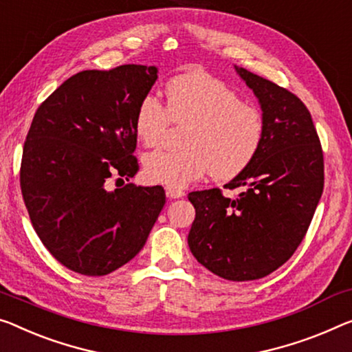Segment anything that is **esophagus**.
I'll return each instance as SVG.
<instances>
[{
  "instance_id": "esophagus-1",
  "label": "esophagus",
  "mask_w": 352,
  "mask_h": 352,
  "mask_svg": "<svg viewBox=\"0 0 352 352\" xmlns=\"http://www.w3.org/2000/svg\"><path fill=\"white\" fill-rule=\"evenodd\" d=\"M166 197L181 198V197H184V192L181 190V188H176V187H166Z\"/></svg>"
}]
</instances>
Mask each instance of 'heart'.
Masks as SVG:
<instances>
[{
    "mask_svg": "<svg viewBox=\"0 0 352 352\" xmlns=\"http://www.w3.org/2000/svg\"><path fill=\"white\" fill-rule=\"evenodd\" d=\"M166 107L154 96L138 102L133 129L148 148L157 146L173 122H190L181 151H155L146 155L148 181L186 187L209 170L215 179L241 175L261 149L266 122L256 105L212 75H177L166 85Z\"/></svg>",
    "mask_w": 352,
    "mask_h": 352,
    "instance_id": "heart-1",
    "label": "heart"
}]
</instances>
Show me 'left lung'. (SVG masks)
Segmentation results:
<instances>
[{
	"mask_svg": "<svg viewBox=\"0 0 352 352\" xmlns=\"http://www.w3.org/2000/svg\"><path fill=\"white\" fill-rule=\"evenodd\" d=\"M237 69V67H236ZM263 108L266 135L256 157L226 190L188 193L195 220L188 247L199 264L232 282L258 280L293 256L324 187L320 137L304 102L269 80L237 69Z\"/></svg>",
	"mask_w": 352,
	"mask_h": 352,
	"instance_id": "obj_1",
	"label": "left lung"
}]
</instances>
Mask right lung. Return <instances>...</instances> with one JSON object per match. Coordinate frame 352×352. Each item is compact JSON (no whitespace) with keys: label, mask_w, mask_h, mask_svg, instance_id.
Returning a JSON list of instances; mask_svg holds the SVG:
<instances>
[{"label":"right lung","mask_w":352,"mask_h":352,"mask_svg":"<svg viewBox=\"0 0 352 352\" xmlns=\"http://www.w3.org/2000/svg\"><path fill=\"white\" fill-rule=\"evenodd\" d=\"M155 80L154 66L83 70L53 91L32 118L21 155V195L42 244L74 272L100 277L131 261L164 208L159 186L107 188L138 170L133 118Z\"/></svg>","instance_id":"right-lung-1"}]
</instances>
